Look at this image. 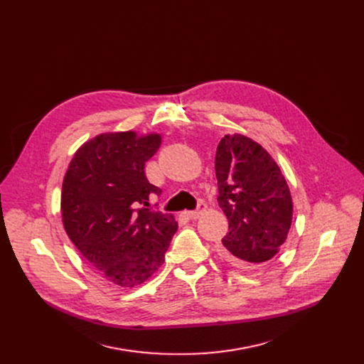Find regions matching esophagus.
Returning <instances> with one entry per match:
<instances>
[{
  "mask_svg": "<svg viewBox=\"0 0 364 364\" xmlns=\"http://www.w3.org/2000/svg\"><path fill=\"white\" fill-rule=\"evenodd\" d=\"M206 203L205 202H199V205H197V209L196 210H191V212H188V218H191V219H197L199 218L205 210H206Z\"/></svg>",
  "mask_w": 364,
  "mask_h": 364,
  "instance_id": "1",
  "label": "esophagus"
}]
</instances>
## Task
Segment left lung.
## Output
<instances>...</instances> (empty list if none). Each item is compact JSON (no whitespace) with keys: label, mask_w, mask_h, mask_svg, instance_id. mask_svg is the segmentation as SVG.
I'll return each mask as SVG.
<instances>
[{"label":"left lung","mask_w":364,"mask_h":364,"mask_svg":"<svg viewBox=\"0 0 364 364\" xmlns=\"http://www.w3.org/2000/svg\"><path fill=\"white\" fill-rule=\"evenodd\" d=\"M215 170L218 203L229 223L220 255L238 267H258L287 238L293 213L289 186L270 154L238 134L219 142Z\"/></svg>","instance_id":"obj_1"}]
</instances>
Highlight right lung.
Listing matches in <instances>:
<instances>
[{
	"mask_svg": "<svg viewBox=\"0 0 364 364\" xmlns=\"http://www.w3.org/2000/svg\"><path fill=\"white\" fill-rule=\"evenodd\" d=\"M159 145L156 134L98 135L75 152L63 178L65 230L91 266L122 287L161 267L178 228L173 215L149 208V197L162 190L148 181L145 162Z\"/></svg>",
	"mask_w": 364,
	"mask_h": 364,
	"instance_id": "1",
	"label": "right lung"
}]
</instances>
